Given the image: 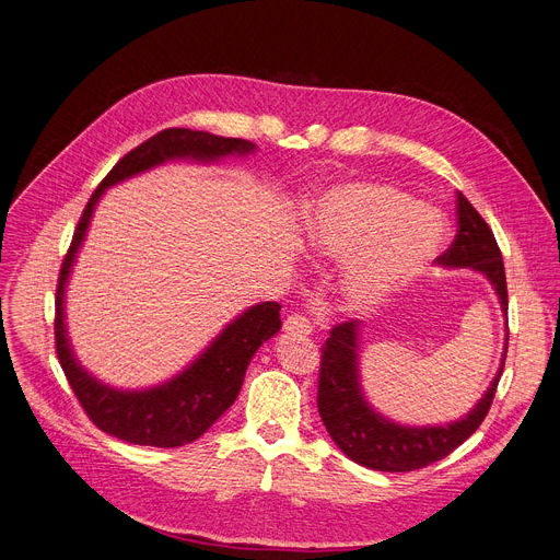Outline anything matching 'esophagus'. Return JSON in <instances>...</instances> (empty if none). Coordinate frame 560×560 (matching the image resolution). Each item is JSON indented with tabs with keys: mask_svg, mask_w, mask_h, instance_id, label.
<instances>
[{
	"mask_svg": "<svg viewBox=\"0 0 560 560\" xmlns=\"http://www.w3.org/2000/svg\"><path fill=\"white\" fill-rule=\"evenodd\" d=\"M284 332L305 337V335H310V332H312V323H310V318H307V316L291 312V314L284 318Z\"/></svg>",
	"mask_w": 560,
	"mask_h": 560,
	"instance_id": "esophagus-1",
	"label": "esophagus"
}]
</instances>
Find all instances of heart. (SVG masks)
<instances>
[{
    "label": "heart",
    "instance_id": "obj_1",
    "mask_svg": "<svg viewBox=\"0 0 560 560\" xmlns=\"http://www.w3.org/2000/svg\"><path fill=\"white\" fill-rule=\"evenodd\" d=\"M307 246L346 266L341 295L350 310H373L413 280L443 242L441 217L388 183L352 180L327 189L307 217Z\"/></svg>",
    "mask_w": 560,
    "mask_h": 560
}]
</instances>
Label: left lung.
<instances>
[{"instance_id":"left-lung-1","label":"left lung","mask_w":560,"mask_h":560,"mask_svg":"<svg viewBox=\"0 0 560 560\" xmlns=\"http://www.w3.org/2000/svg\"><path fill=\"white\" fill-rule=\"evenodd\" d=\"M456 223L458 230L454 242L436 257V261L443 267H470L483 273L495 287L502 312L506 314L509 293L502 250L490 225L462 191H456ZM357 335L359 320L337 323L330 330V337L320 348L316 396L325 430L354 464L382 472L420 470L441 462L477 432V427L490 411L492 398H495L506 354L486 396L462 420L443 427H402L375 413L361 396L357 375Z\"/></svg>"}]
</instances>
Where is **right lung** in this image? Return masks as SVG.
Segmentation results:
<instances>
[{
  "label": "right lung",
  "mask_w": 560,
  "mask_h": 560,
  "mask_svg": "<svg viewBox=\"0 0 560 560\" xmlns=\"http://www.w3.org/2000/svg\"><path fill=\"white\" fill-rule=\"evenodd\" d=\"M253 149L255 144L242 138H221L206 133V130L189 128H164L133 151H128L92 191L60 267L56 284L54 335L62 373L68 377L85 416L102 432L126 443L153 447H180L196 441L237 400L253 354L280 330L282 320L280 305L271 301L246 310L237 320L225 327L187 371L172 382L149 390H115L92 380L77 364L68 335H65L62 293L98 196L104 194L106 187L151 170L164 160L187 155L196 160H217L228 153L246 155Z\"/></svg>",
  "instance_id": "add662e5"
}]
</instances>
